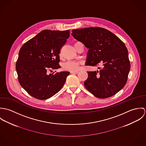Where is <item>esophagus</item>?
<instances>
[{
    "mask_svg": "<svg viewBox=\"0 0 146 146\" xmlns=\"http://www.w3.org/2000/svg\"><path fill=\"white\" fill-rule=\"evenodd\" d=\"M70 73L72 74H77L78 73V71H71Z\"/></svg>",
    "mask_w": 146,
    "mask_h": 146,
    "instance_id": "obj_1",
    "label": "esophagus"
}]
</instances>
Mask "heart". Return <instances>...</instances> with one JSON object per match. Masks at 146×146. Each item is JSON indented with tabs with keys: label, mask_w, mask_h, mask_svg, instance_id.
Masks as SVG:
<instances>
[{
	"label": "heart",
	"mask_w": 146,
	"mask_h": 146,
	"mask_svg": "<svg viewBox=\"0 0 146 146\" xmlns=\"http://www.w3.org/2000/svg\"><path fill=\"white\" fill-rule=\"evenodd\" d=\"M80 64L81 62L80 61H68L63 64V70L65 71H75L79 69Z\"/></svg>",
	"instance_id": "b5f03b06"
}]
</instances>
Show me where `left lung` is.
<instances>
[{
  "mask_svg": "<svg viewBox=\"0 0 146 146\" xmlns=\"http://www.w3.org/2000/svg\"><path fill=\"white\" fill-rule=\"evenodd\" d=\"M72 33L75 39L89 49L86 65L96 66L100 63L104 65L100 71L88 72L85 88L100 98H107L119 92L127 82L130 68L125 44L102 27L76 29Z\"/></svg>",
  "mask_w": 146,
  "mask_h": 146,
  "instance_id": "left-lung-1",
  "label": "left lung"
}]
</instances>
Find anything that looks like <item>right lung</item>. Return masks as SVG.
<instances>
[{"instance_id":"1","label":"right lung","mask_w":146,"mask_h":146,"mask_svg":"<svg viewBox=\"0 0 146 146\" xmlns=\"http://www.w3.org/2000/svg\"><path fill=\"white\" fill-rule=\"evenodd\" d=\"M70 33L44 30L21 46L16 69L21 86L32 97L46 100L62 88L69 72H46L60 67L59 54Z\"/></svg>"}]
</instances>
